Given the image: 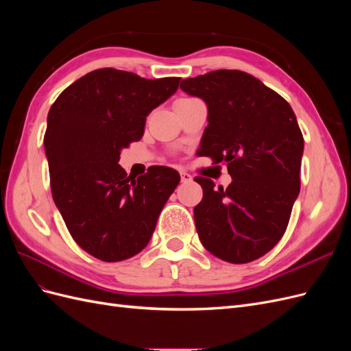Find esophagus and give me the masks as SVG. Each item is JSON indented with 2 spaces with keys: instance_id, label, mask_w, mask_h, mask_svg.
Instances as JSON below:
<instances>
[{
  "instance_id": "34e87169",
  "label": "esophagus",
  "mask_w": 351,
  "mask_h": 351,
  "mask_svg": "<svg viewBox=\"0 0 351 351\" xmlns=\"http://www.w3.org/2000/svg\"><path fill=\"white\" fill-rule=\"evenodd\" d=\"M180 177H182V183H190L192 182V176H190L189 173H186V171H182L180 173Z\"/></svg>"
}]
</instances>
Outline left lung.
Masks as SVG:
<instances>
[{
    "mask_svg": "<svg viewBox=\"0 0 351 351\" xmlns=\"http://www.w3.org/2000/svg\"><path fill=\"white\" fill-rule=\"evenodd\" d=\"M184 92L208 105L199 156L226 162L224 189L195 177L204 197L195 206L199 239L214 256L247 263L268 253L289 226L300 192L303 134L281 95L240 70L184 79Z\"/></svg>",
    "mask_w": 351,
    "mask_h": 351,
    "instance_id": "8db88e82",
    "label": "left lung"
}]
</instances>
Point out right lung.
I'll use <instances>...</instances> for the list:
<instances>
[{"label": "right lung", "instance_id": "add662e5", "mask_svg": "<svg viewBox=\"0 0 351 351\" xmlns=\"http://www.w3.org/2000/svg\"><path fill=\"white\" fill-rule=\"evenodd\" d=\"M178 83L98 69L52 104L44 136L52 199L73 240L97 259L120 262L142 252L180 183L169 167L154 165L134 180L119 164L123 147L142 139L147 114Z\"/></svg>", "mask_w": 351, "mask_h": 351}]
</instances>
